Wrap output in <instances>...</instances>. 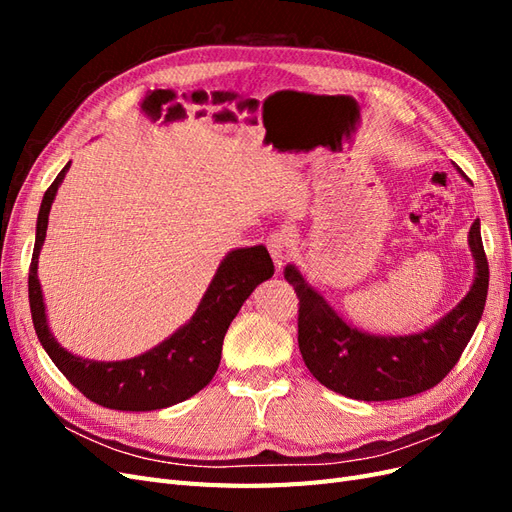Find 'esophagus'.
Wrapping results in <instances>:
<instances>
[{
    "label": "esophagus",
    "mask_w": 512,
    "mask_h": 512,
    "mask_svg": "<svg viewBox=\"0 0 512 512\" xmlns=\"http://www.w3.org/2000/svg\"><path fill=\"white\" fill-rule=\"evenodd\" d=\"M290 232L286 228H277L273 232H269L267 237V247H269V254L275 262L277 269H282L286 265V260L290 256Z\"/></svg>",
    "instance_id": "obj_1"
}]
</instances>
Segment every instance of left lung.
<instances>
[{"instance_id": "obj_1", "label": "left lung", "mask_w": 512, "mask_h": 512, "mask_svg": "<svg viewBox=\"0 0 512 512\" xmlns=\"http://www.w3.org/2000/svg\"><path fill=\"white\" fill-rule=\"evenodd\" d=\"M470 247L476 277L466 299L431 329L399 337L352 329L297 269L286 267L284 277L299 299V350L314 378L339 395L363 401L418 395L444 380L466 350L487 301L489 265L478 220L470 228Z\"/></svg>"}]
</instances>
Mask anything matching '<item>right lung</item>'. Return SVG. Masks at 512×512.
Segmentation results:
<instances>
[{"instance_id":"add662e5","label":"right lung","mask_w":512,"mask_h":512,"mask_svg":"<svg viewBox=\"0 0 512 512\" xmlns=\"http://www.w3.org/2000/svg\"><path fill=\"white\" fill-rule=\"evenodd\" d=\"M68 168L70 162L61 168L51 188L44 192L36 224L32 265H29V307H32V320L40 344L70 384L98 406L123 412H149L175 406L211 382L222 359L224 335L232 318L239 314L241 305L254 288L273 275V260L265 245L241 247V250L230 252L218 267L196 314L175 335L128 361H85L55 342L49 324H46L38 282V256L46 237V226H49V211Z\"/></svg>"}]
</instances>
